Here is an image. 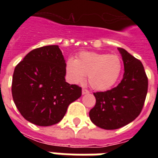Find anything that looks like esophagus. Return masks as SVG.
Returning <instances> with one entry per match:
<instances>
[{
	"instance_id": "obj_1",
	"label": "esophagus",
	"mask_w": 158,
	"mask_h": 158,
	"mask_svg": "<svg viewBox=\"0 0 158 158\" xmlns=\"http://www.w3.org/2000/svg\"><path fill=\"white\" fill-rule=\"evenodd\" d=\"M89 91L88 90V89H82V94L83 95H85V94H89Z\"/></svg>"
}]
</instances>
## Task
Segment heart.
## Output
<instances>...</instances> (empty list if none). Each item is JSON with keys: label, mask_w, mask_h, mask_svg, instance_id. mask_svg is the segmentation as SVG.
<instances>
[{"label": "heart", "mask_w": 158, "mask_h": 158, "mask_svg": "<svg viewBox=\"0 0 158 158\" xmlns=\"http://www.w3.org/2000/svg\"><path fill=\"white\" fill-rule=\"evenodd\" d=\"M121 61L118 56L106 53L82 52L76 60L69 59L66 70L73 84H83L88 75L92 89L105 91L112 88L121 72Z\"/></svg>", "instance_id": "obj_1"}]
</instances>
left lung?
Masks as SVG:
<instances>
[{"mask_svg":"<svg viewBox=\"0 0 158 158\" xmlns=\"http://www.w3.org/2000/svg\"><path fill=\"white\" fill-rule=\"evenodd\" d=\"M124 73L118 86L104 92L94 93L96 105L89 111L94 124L104 129H117L139 116L145 103L148 79L141 62L124 49L118 48Z\"/></svg>","mask_w":158,"mask_h":158,"instance_id":"8db88e82","label":"left lung"}]
</instances>
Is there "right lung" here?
Returning a JSON list of instances; mask_svg holds the SVG:
<instances>
[{
    "label": "right lung",
    "instance_id": "right-lung-1",
    "mask_svg": "<svg viewBox=\"0 0 158 158\" xmlns=\"http://www.w3.org/2000/svg\"><path fill=\"white\" fill-rule=\"evenodd\" d=\"M66 62L58 45L29 52L16 66L12 94L26 120L39 126L59 123L70 103L79 99L81 87L66 82Z\"/></svg>",
    "mask_w": 158,
    "mask_h": 158
}]
</instances>
